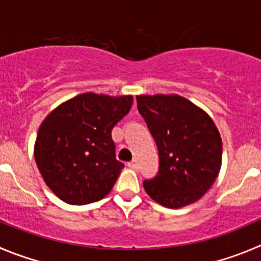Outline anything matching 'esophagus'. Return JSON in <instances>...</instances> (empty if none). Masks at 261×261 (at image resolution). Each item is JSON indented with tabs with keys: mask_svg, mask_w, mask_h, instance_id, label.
Wrapping results in <instances>:
<instances>
[{
	"mask_svg": "<svg viewBox=\"0 0 261 261\" xmlns=\"http://www.w3.org/2000/svg\"><path fill=\"white\" fill-rule=\"evenodd\" d=\"M127 166L130 167V169H133V170H138V169H139L138 161H136V160H133V161H131V162H128Z\"/></svg>",
	"mask_w": 261,
	"mask_h": 261,
	"instance_id": "34e87169",
	"label": "esophagus"
}]
</instances>
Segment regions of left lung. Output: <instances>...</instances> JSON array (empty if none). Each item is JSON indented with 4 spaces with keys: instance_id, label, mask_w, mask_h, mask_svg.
<instances>
[{
    "instance_id": "1",
    "label": "left lung",
    "mask_w": 261,
    "mask_h": 261,
    "mask_svg": "<svg viewBox=\"0 0 261 261\" xmlns=\"http://www.w3.org/2000/svg\"><path fill=\"white\" fill-rule=\"evenodd\" d=\"M136 101L160 155L157 175L143 181L145 192L169 208L198 201L221 166L223 144L213 119L179 95H140Z\"/></svg>"
}]
</instances>
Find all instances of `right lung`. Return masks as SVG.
Instances as JSON below:
<instances>
[{
  "label": "right lung",
  "mask_w": 261,
  "mask_h": 261,
  "mask_svg": "<svg viewBox=\"0 0 261 261\" xmlns=\"http://www.w3.org/2000/svg\"><path fill=\"white\" fill-rule=\"evenodd\" d=\"M133 106V96L77 95L45 118L35 160L46 186L69 204L104 198L125 165L117 161L112 128Z\"/></svg>",
  "instance_id": "1"
}]
</instances>
